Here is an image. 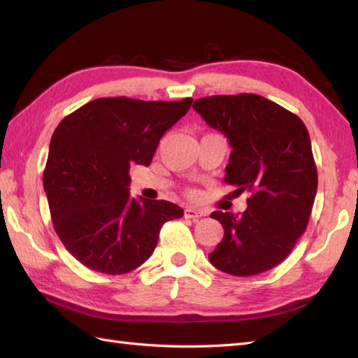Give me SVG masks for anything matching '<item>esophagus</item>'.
<instances>
[{
  "mask_svg": "<svg viewBox=\"0 0 358 358\" xmlns=\"http://www.w3.org/2000/svg\"><path fill=\"white\" fill-rule=\"evenodd\" d=\"M204 217V212L200 209H194V208H187L185 209V218H191V220H199Z\"/></svg>",
  "mask_w": 358,
  "mask_h": 358,
  "instance_id": "1",
  "label": "esophagus"
}]
</instances>
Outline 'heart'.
<instances>
[{
    "label": "heart",
    "mask_w": 358,
    "mask_h": 358,
    "mask_svg": "<svg viewBox=\"0 0 358 358\" xmlns=\"http://www.w3.org/2000/svg\"><path fill=\"white\" fill-rule=\"evenodd\" d=\"M192 195H194V194H192Z\"/></svg>",
    "instance_id": "1"
}]
</instances>
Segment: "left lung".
Returning a JSON list of instances; mask_svg holds the SVG:
<instances>
[{"label": "left lung", "instance_id": "8db88e82", "mask_svg": "<svg viewBox=\"0 0 358 358\" xmlns=\"http://www.w3.org/2000/svg\"><path fill=\"white\" fill-rule=\"evenodd\" d=\"M194 109L232 148L224 181L250 192L243 214L215 210L224 237L209 262L237 277L275 268L305 232L317 194V167L303 121L254 94L195 100Z\"/></svg>", "mask_w": 358, "mask_h": 358}]
</instances>
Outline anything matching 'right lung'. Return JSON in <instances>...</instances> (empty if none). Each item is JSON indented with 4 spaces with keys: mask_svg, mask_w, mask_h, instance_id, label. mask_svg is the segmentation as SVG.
Returning <instances> with one entry per match:
<instances>
[{
    "mask_svg": "<svg viewBox=\"0 0 358 358\" xmlns=\"http://www.w3.org/2000/svg\"><path fill=\"white\" fill-rule=\"evenodd\" d=\"M191 104L192 98H98L57 126L43 186L57 235L86 268L109 275L136 269L154 252L163 224L183 217L171 201L132 199L129 169L150 164L164 132Z\"/></svg>",
    "mask_w": 358,
    "mask_h": 358,
    "instance_id": "add662e5",
    "label": "right lung"
}]
</instances>
